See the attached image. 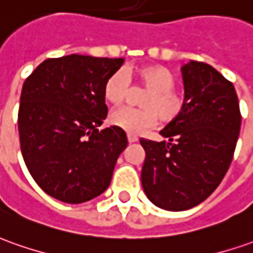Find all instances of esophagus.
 Instances as JSON below:
<instances>
[{
    "label": "esophagus",
    "mask_w": 253,
    "mask_h": 253,
    "mask_svg": "<svg viewBox=\"0 0 253 253\" xmlns=\"http://www.w3.org/2000/svg\"><path fill=\"white\" fill-rule=\"evenodd\" d=\"M127 141H128V144H133V142H137L138 138H137V137H133V135H127Z\"/></svg>",
    "instance_id": "obj_1"
}]
</instances>
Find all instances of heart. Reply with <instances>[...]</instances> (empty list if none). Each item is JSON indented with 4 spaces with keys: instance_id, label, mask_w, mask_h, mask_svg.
I'll use <instances>...</instances> for the list:
<instances>
[{
    "instance_id": "obj_1",
    "label": "heart",
    "mask_w": 253,
    "mask_h": 253,
    "mask_svg": "<svg viewBox=\"0 0 253 253\" xmlns=\"http://www.w3.org/2000/svg\"><path fill=\"white\" fill-rule=\"evenodd\" d=\"M137 85L147 90L141 97V109L120 108L111 115V123L128 134H142L155 126L161 118L163 123L176 122L184 109V98L174 88V76L163 66H147L135 73ZM131 95L130 79L125 70H116L106 79L104 97L108 102L120 105Z\"/></svg>"
}]
</instances>
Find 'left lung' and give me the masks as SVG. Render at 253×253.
Wrapping results in <instances>:
<instances>
[{
	"label": "left lung",
	"mask_w": 253,
	"mask_h": 253,
	"mask_svg": "<svg viewBox=\"0 0 253 253\" xmlns=\"http://www.w3.org/2000/svg\"><path fill=\"white\" fill-rule=\"evenodd\" d=\"M184 109L161 130L168 141L140 140L145 151L141 183L148 199L165 211H187L220 184L233 161L241 128L234 85L211 65L181 68Z\"/></svg>",
	"instance_id": "left-lung-1"
}]
</instances>
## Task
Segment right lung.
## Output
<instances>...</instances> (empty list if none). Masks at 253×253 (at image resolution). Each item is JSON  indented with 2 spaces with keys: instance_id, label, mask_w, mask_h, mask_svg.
I'll list each match as a JSON object with an SVG mask.
<instances>
[{
  "instance_id": "1",
  "label": "right lung",
  "mask_w": 253,
  "mask_h": 253,
  "mask_svg": "<svg viewBox=\"0 0 253 253\" xmlns=\"http://www.w3.org/2000/svg\"><path fill=\"white\" fill-rule=\"evenodd\" d=\"M123 58H49L26 79L19 106L20 149L44 192L82 204L109 187L127 137L118 127L98 130L108 115L104 84Z\"/></svg>"
}]
</instances>
